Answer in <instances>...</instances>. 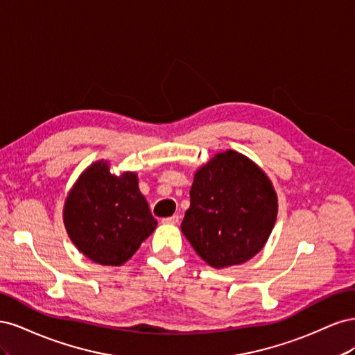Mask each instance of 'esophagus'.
Masks as SVG:
<instances>
[{"label":"esophagus","instance_id":"obj_1","mask_svg":"<svg viewBox=\"0 0 355 355\" xmlns=\"http://www.w3.org/2000/svg\"><path fill=\"white\" fill-rule=\"evenodd\" d=\"M179 219H180V216H178V214H173V216H170V218H164V219H163V223L176 225V223H179Z\"/></svg>","mask_w":355,"mask_h":355}]
</instances>
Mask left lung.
<instances>
[{
  "instance_id": "obj_1",
  "label": "left lung",
  "mask_w": 355,
  "mask_h": 355,
  "mask_svg": "<svg viewBox=\"0 0 355 355\" xmlns=\"http://www.w3.org/2000/svg\"><path fill=\"white\" fill-rule=\"evenodd\" d=\"M189 197L180 230L204 262L220 270L263 249L278 198L270 178L250 158L232 149L216 154L196 171Z\"/></svg>"
}]
</instances>
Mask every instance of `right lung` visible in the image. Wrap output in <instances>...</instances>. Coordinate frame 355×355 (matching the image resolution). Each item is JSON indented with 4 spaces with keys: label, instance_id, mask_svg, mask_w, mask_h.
Returning <instances> with one entry per match:
<instances>
[{
    "label": "right lung",
    "instance_id": "obj_1",
    "mask_svg": "<svg viewBox=\"0 0 355 355\" xmlns=\"http://www.w3.org/2000/svg\"><path fill=\"white\" fill-rule=\"evenodd\" d=\"M63 223L75 247L103 266L127 262L157 228L137 175H112L105 159L78 176L63 206Z\"/></svg>",
    "mask_w": 355,
    "mask_h": 355
}]
</instances>
